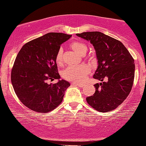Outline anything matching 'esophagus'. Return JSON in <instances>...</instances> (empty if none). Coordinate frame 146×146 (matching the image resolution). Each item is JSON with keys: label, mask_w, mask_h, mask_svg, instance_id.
<instances>
[{"label": "esophagus", "mask_w": 146, "mask_h": 146, "mask_svg": "<svg viewBox=\"0 0 146 146\" xmlns=\"http://www.w3.org/2000/svg\"><path fill=\"white\" fill-rule=\"evenodd\" d=\"M73 86H78L79 87H84V84H81V83H76V82H73V83L71 84Z\"/></svg>", "instance_id": "obj_1"}]
</instances>
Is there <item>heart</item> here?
Listing matches in <instances>:
<instances>
[{
    "instance_id": "heart-1",
    "label": "heart",
    "mask_w": 146,
    "mask_h": 146,
    "mask_svg": "<svg viewBox=\"0 0 146 146\" xmlns=\"http://www.w3.org/2000/svg\"><path fill=\"white\" fill-rule=\"evenodd\" d=\"M70 47L78 55H84L87 53V46L84 43L74 41L70 44ZM55 62L57 64L61 65L63 62V49L59 48L55 56ZM90 67L86 64L79 65L76 66H70L64 70L62 76L65 79L73 82H82L86 78L90 72Z\"/></svg>"
}]
</instances>
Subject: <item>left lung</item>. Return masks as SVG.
Here are the masks:
<instances>
[{
    "label": "left lung",
    "instance_id": "left-lung-1",
    "mask_svg": "<svg viewBox=\"0 0 146 146\" xmlns=\"http://www.w3.org/2000/svg\"><path fill=\"white\" fill-rule=\"evenodd\" d=\"M76 36L94 46L98 66L93 78L102 81L94 85L95 92L86 98L87 103L100 112L116 109L132 89L135 69L133 58L120 41L100 32H82Z\"/></svg>",
    "mask_w": 146,
    "mask_h": 146
}]
</instances>
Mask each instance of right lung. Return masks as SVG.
Listing matches in <instances>:
<instances>
[{
  "label": "right lung",
  "mask_w": 146,
  "mask_h": 146,
  "mask_svg": "<svg viewBox=\"0 0 146 146\" xmlns=\"http://www.w3.org/2000/svg\"><path fill=\"white\" fill-rule=\"evenodd\" d=\"M72 35L50 32L27 42L18 53L11 70L15 94L27 108L36 112L51 111L62 103L70 84L59 80L55 56ZM55 79L57 84L50 82Z\"/></svg>",
  "instance_id": "obj_1"
}]
</instances>
